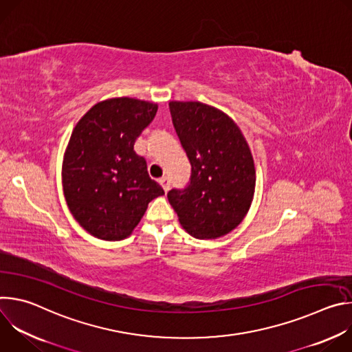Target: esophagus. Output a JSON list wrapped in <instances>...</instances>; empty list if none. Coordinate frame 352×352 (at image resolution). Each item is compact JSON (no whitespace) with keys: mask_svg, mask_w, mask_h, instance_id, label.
Instances as JSON below:
<instances>
[{"mask_svg":"<svg viewBox=\"0 0 352 352\" xmlns=\"http://www.w3.org/2000/svg\"><path fill=\"white\" fill-rule=\"evenodd\" d=\"M159 182H160V185L163 186L164 192H168V189H170V179H168L167 177H163V178L159 179Z\"/></svg>","mask_w":352,"mask_h":352,"instance_id":"1","label":"esophagus"}]
</instances>
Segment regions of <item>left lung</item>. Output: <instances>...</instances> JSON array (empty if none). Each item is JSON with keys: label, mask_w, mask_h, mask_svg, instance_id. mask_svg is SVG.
<instances>
[{"label": "left lung", "mask_w": 352, "mask_h": 352, "mask_svg": "<svg viewBox=\"0 0 352 352\" xmlns=\"http://www.w3.org/2000/svg\"><path fill=\"white\" fill-rule=\"evenodd\" d=\"M174 128L192 164L190 184L168 202L197 239L231 232L252 205L256 171L249 144L224 111L200 102H170Z\"/></svg>", "instance_id": "8db88e82"}]
</instances>
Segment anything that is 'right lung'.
Wrapping results in <instances>:
<instances>
[{
    "label": "right lung",
    "mask_w": 352,
    "mask_h": 352,
    "mask_svg": "<svg viewBox=\"0 0 352 352\" xmlns=\"http://www.w3.org/2000/svg\"><path fill=\"white\" fill-rule=\"evenodd\" d=\"M159 106L132 97L94 104L75 125L63 160V189L74 219L90 235L129 236L147 205L164 195L133 150Z\"/></svg>",
    "instance_id": "add662e5"
}]
</instances>
